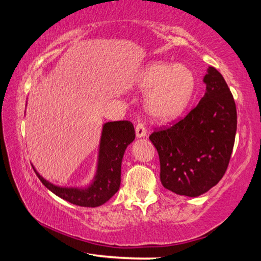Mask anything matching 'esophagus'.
<instances>
[{"mask_svg": "<svg viewBox=\"0 0 261 261\" xmlns=\"http://www.w3.org/2000/svg\"><path fill=\"white\" fill-rule=\"evenodd\" d=\"M146 134H147L146 127H145V125L143 124V123L139 122L138 124H137V126H136V136H137V138H143V137L146 136Z\"/></svg>", "mask_w": 261, "mask_h": 261, "instance_id": "esophagus-1", "label": "esophagus"}]
</instances>
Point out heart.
<instances>
[{
	"instance_id": "b5f03b06",
	"label": "heart",
	"mask_w": 261,
	"mask_h": 261,
	"mask_svg": "<svg viewBox=\"0 0 261 261\" xmlns=\"http://www.w3.org/2000/svg\"><path fill=\"white\" fill-rule=\"evenodd\" d=\"M136 86L147 92L145 109L154 120L167 122L178 117L193 98L196 78L188 67L153 61L140 69Z\"/></svg>"
}]
</instances>
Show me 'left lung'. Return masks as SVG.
I'll return each mask as SVG.
<instances>
[{
  "label": "left lung",
  "mask_w": 261,
  "mask_h": 261,
  "mask_svg": "<svg viewBox=\"0 0 261 261\" xmlns=\"http://www.w3.org/2000/svg\"><path fill=\"white\" fill-rule=\"evenodd\" d=\"M204 83L205 95L183 120L149 136L162 185L180 196L198 197L218 184L235 143L236 105L226 81L210 67Z\"/></svg>",
  "instance_id": "obj_1"
}]
</instances>
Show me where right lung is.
<instances>
[{"instance_id":"1","label":"right lung","mask_w":261,"mask_h":261,"mask_svg":"<svg viewBox=\"0 0 261 261\" xmlns=\"http://www.w3.org/2000/svg\"><path fill=\"white\" fill-rule=\"evenodd\" d=\"M135 129L129 121L107 122L102 126L100 138L96 173L92 183L86 188L59 187L35 174L45 187L57 197L83 207L103 205L118 191L121 185V166L124 152L135 140Z\"/></svg>"}]
</instances>
